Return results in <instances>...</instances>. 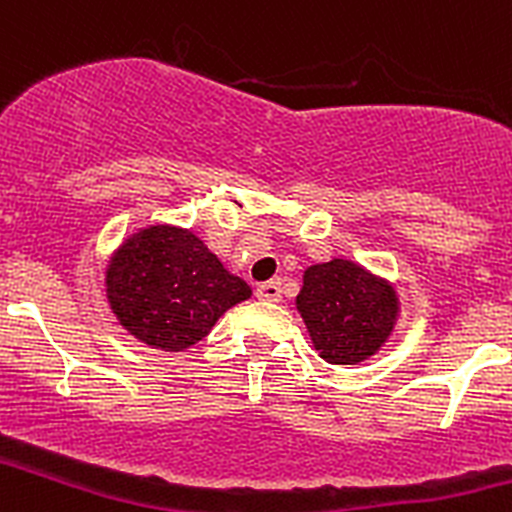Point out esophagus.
Masks as SVG:
<instances>
[{
    "mask_svg": "<svg viewBox=\"0 0 512 512\" xmlns=\"http://www.w3.org/2000/svg\"><path fill=\"white\" fill-rule=\"evenodd\" d=\"M257 297H260V300H267V302H280V297H282L280 280L262 282V285L257 287Z\"/></svg>",
    "mask_w": 512,
    "mask_h": 512,
    "instance_id": "obj_1",
    "label": "esophagus"
}]
</instances>
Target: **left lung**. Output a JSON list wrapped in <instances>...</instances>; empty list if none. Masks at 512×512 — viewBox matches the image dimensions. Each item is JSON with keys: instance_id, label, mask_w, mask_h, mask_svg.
<instances>
[{"instance_id": "8db88e82", "label": "left lung", "mask_w": 512, "mask_h": 512, "mask_svg": "<svg viewBox=\"0 0 512 512\" xmlns=\"http://www.w3.org/2000/svg\"><path fill=\"white\" fill-rule=\"evenodd\" d=\"M295 305L330 365H357L375 355L393 335L400 310L388 280L340 257L307 267Z\"/></svg>"}]
</instances>
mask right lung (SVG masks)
Listing matches in <instances>:
<instances>
[{"label":"right lung","mask_w":512,"mask_h":512,"mask_svg":"<svg viewBox=\"0 0 512 512\" xmlns=\"http://www.w3.org/2000/svg\"><path fill=\"white\" fill-rule=\"evenodd\" d=\"M104 285L119 325L165 352L200 342L230 307L252 295L200 237L172 225L127 237L109 260Z\"/></svg>","instance_id":"obj_1"}]
</instances>
